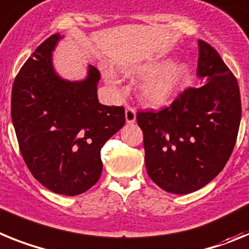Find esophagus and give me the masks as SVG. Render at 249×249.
Returning a JSON list of instances; mask_svg holds the SVG:
<instances>
[{"mask_svg": "<svg viewBox=\"0 0 249 249\" xmlns=\"http://www.w3.org/2000/svg\"><path fill=\"white\" fill-rule=\"evenodd\" d=\"M125 120H126V124H134L137 122V112L134 107H127L125 110Z\"/></svg>", "mask_w": 249, "mask_h": 249, "instance_id": "34e87169", "label": "esophagus"}]
</instances>
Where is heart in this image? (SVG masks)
I'll return each mask as SVG.
<instances>
[{
    "instance_id": "obj_1",
    "label": "heart",
    "mask_w": 249,
    "mask_h": 249,
    "mask_svg": "<svg viewBox=\"0 0 249 249\" xmlns=\"http://www.w3.org/2000/svg\"><path fill=\"white\" fill-rule=\"evenodd\" d=\"M126 75L131 79H144L138 90V98L144 107L163 109L172 105L183 92L190 69L185 61L163 59L134 65L127 69Z\"/></svg>"
}]
</instances>
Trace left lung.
Wrapping results in <instances>:
<instances>
[{
    "label": "left lung",
    "instance_id": "8db88e82",
    "mask_svg": "<svg viewBox=\"0 0 249 249\" xmlns=\"http://www.w3.org/2000/svg\"><path fill=\"white\" fill-rule=\"evenodd\" d=\"M196 76L204 85L188 89L159 112H138L144 134L145 166L158 187L193 193L222 172L241 124L237 79L211 45L198 40Z\"/></svg>",
    "mask_w": 249,
    "mask_h": 249
}]
</instances>
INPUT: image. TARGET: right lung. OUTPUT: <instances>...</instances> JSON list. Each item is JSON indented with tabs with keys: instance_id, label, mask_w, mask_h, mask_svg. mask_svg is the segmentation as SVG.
I'll use <instances>...</instances> for the list:
<instances>
[{
	"instance_id": "1",
	"label": "right lung",
	"mask_w": 249,
	"mask_h": 249,
	"mask_svg": "<svg viewBox=\"0 0 249 249\" xmlns=\"http://www.w3.org/2000/svg\"><path fill=\"white\" fill-rule=\"evenodd\" d=\"M55 34L35 50L12 86L11 116L21 154L32 176L53 193L77 196L99 180L100 150L125 124L123 107L98 100L100 72L89 65L71 81L55 70Z\"/></svg>"
}]
</instances>
